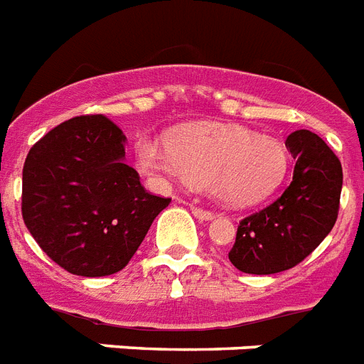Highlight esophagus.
Instances as JSON below:
<instances>
[{
  "instance_id": "esophagus-1",
  "label": "esophagus",
  "mask_w": 364,
  "mask_h": 364,
  "mask_svg": "<svg viewBox=\"0 0 364 364\" xmlns=\"http://www.w3.org/2000/svg\"><path fill=\"white\" fill-rule=\"evenodd\" d=\"M191 213L200 220H210L215 217L212 212H208V210H203V208H197V206H191Z\"/></svg>"
}]
</instances>
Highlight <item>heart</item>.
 I'll return each mask as SVG.
<instances>
[{
  "label": "heart",
  "mask_w": 364,
  "mask_h": 364,
  "mask_svg": "<svg viewBox=\"0 0 364 364\" xmlns=\"http://www.w3.org/2000/svg\"><path fill=\"white\" fill-rule=\"evenodd\" d=\"M136 152L147 175L208 184L219 200L235 208L252 206L274 193L289 167L287 151L278 139L256 136L245 127H195L182 130L175 144L144 136Z\"/></svg>",
  "instance_id": "1"
}]
</instances>
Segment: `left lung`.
I'll use <instances>...</instances> for the list:
<instances>
[{
	"label": "left lung",
	"instance_id": "1",
	"mask_svg": "<svg viewBox=\"0 0 364 364\" xmlns=\"http://www.w3.org/2000/svg\"><path fill=\"white\" fill-rule=\"evenodd\" d=\"M293 180L262 212L237 226L228 257L247 274H276L298 265L331 232L343 189V167L324 139L309 130L287 136Z\"/></svg>",
	"mask_w": 364,
	"mask_h": 364
}]
</instances>
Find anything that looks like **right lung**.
I'll return each instance as SVG.
<instances>
[{
  "label": "right lung",
  "instance_id": "1",
  "mask_svg": "<svg viewBox=\"0 0 364 364\" xmlns=\"http://www.w3.org/2000/svg\"><path fill=\"white\" fill-rule=\"evenodd\" d=\"M125 134L108 117L79 116L49 130L27 154L21 215L53 262L99 278L119 272L171 198L145 191L125 161Z\"/></svg>",
  "mask_w": 364,
  "mask_h": 364
}]
</instances>
